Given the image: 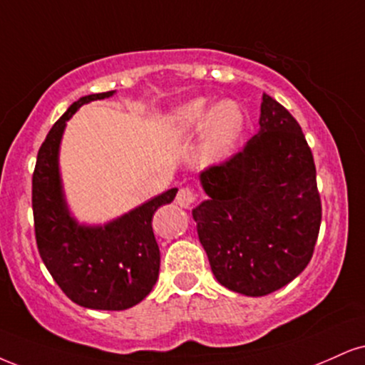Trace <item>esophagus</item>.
I'll return each instance as SVG.
<instances>
[{
	"mask_svg": "<svg viewBox=\"0 0 365 365\" xmlns=\"http://www.w3.org/2000/svg\"><path fill=\"white\" fill-rule=\"evenodd\" d=\"M196 201V195L191 187H181L175 196V203H178L181 208H191V205Z\"/></svg>",
	"mask_w": 365,
	"mask_h": 365,
	"instance_id": "34e87169",
	"label": "esophagus"
}]
</instances>
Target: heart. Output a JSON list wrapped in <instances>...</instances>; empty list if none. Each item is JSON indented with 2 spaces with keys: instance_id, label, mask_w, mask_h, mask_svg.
Masks as SVG:
<instances>
[{
  "instance_id": "b5f03b06",
  "label": "heart",
  "mask_w": 365,
  "mask_h": 365,
  "mask_svg": "<svg viewBox=\"0 0 365 365\" xmlns=\"http://www.w3.org/2000/svg\"><path fill=\"white\" fill-rule=\"evenodd\" d=\"M244 128L245 111L233 100H223L211 108L205 98H196L175 108L165 121L169 138L175 142L203 133L201 159L206 164L227 159L240 140Z\"/></svg>"
}]
</instances>
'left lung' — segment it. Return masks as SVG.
<instances>
[{
	"label": "left lung",
	"instance_id": "1",
	"mask_svg": "<svg viewBox=\"0 0 365 365\" xmlns=\"http://www.w3.org/2000/svg\"><path fill=\"white\" fill-rule=\"evenodd\" d=\"M259 125L244 150L200 174L208 200L192 210L217 281L254 298L304 271L322 223L317 169L299 123L264 94Z\"/></svg>",
	"mask_w": 365,
	"mask_h": 365
}]
</instances>
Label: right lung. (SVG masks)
Instances as JSON below:
<instances>
[{
    "label": "right lung",
    "instance_id": "right-lung-1",
    "mask_svg": "<svg viewBox=\"0 0 365 365\" xmlns=\"http://www.w3.org/2000/svg\"><path fill=\"white\" fill-rule=\"evenodd\" d=\"M115 93L89 94L69 106L40 147L31 179L35 238L45 267L76 304L108 312L135 307L155 286L160 252L152 218L178 192L168 190L105 225L79 223L71 215L58 169L66 125L83 105Z\"/></svg>",
    "mask_w": 365,
    "mask_h": 365
}]
</instances>
